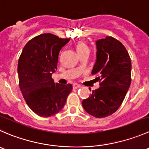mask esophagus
I'll list each match as a JSON object with an SVG mask.
<instances>
[{
    "instance_id": "34e87169",
    "label": "esophagus",
    "mask_w": 149,
    "mask_h": 149,
    "mask_svg": "<svg viewBox=\"0 0 149 149\" xmlns=\"http://www.w3.org/2000/svg\"><path fill=\"white\" fill-rule=\"evenodd\" d=\"M81 88V85H79V84L77 83L73 84V88H74V89H77V88Z\"/></svg>"
}]
</instances>
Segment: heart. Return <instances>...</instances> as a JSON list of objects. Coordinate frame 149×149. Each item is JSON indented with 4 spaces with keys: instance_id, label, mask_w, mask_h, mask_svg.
<instances>
[{
    "instance_id": "heart-1",
    "label": "heart",
    "mask_w": 149,
    "mask_h": 149,
    "mask_svg": "<svg viewBox=\"0 0 149 149\" xmlns=\"http://www.w3.org/2000/svg\"><path fill=\"white\" fill-rule=\"evenodd\" d=\"M76 49L77 51L78 52V54H79V53L82 52V51H85V50H88V47L87 46V45L85 42L80 41V42H78L76 44Z\"/></svg>"
}]
</instances>
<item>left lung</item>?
Returning <instances> with one entry per match:
<instances>
[{"mask_svg":"<svg viewBox=\"0 0 149 149\" xmlns=\"http://www.w3.org/2000/svg\"><path fill=\"white\" fill-rule=\"evenodd\" d=\"M96 61L92 74L98 76L100 87L82 104L96 118L114 114L124 101L131 84V60L121 42L112 37L96 41ZM90 89V88H89Z\"/></svg>","mask_w":149,"mask_h":149,"instance_id":"left-lung-1","label":"left lung"}]
</instances>
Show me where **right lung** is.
Listing matches in <instances>:
<instances>
[{
  "mask_svg": "<svg viewBox=\"0 0 149 149\" xmlns=\"http://www.w3.org/2000/svg\"><path fill=\"white\" fill-rule=\"evenodd\" d=\"M70 40L41 34L24 45L19 58L20 90L28 107L40 117L59 112L72 90L71 84L55 83L51 77L57 70L59 51Z\"/></svg>",
  "mask_w": 149,
  "mask_h": 149,
  "instance_id": "add662e5",
  "label": "right lung"
}]
</instances>
